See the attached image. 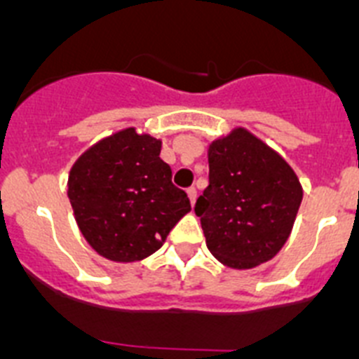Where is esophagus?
Here are the masks:
<instances>
[{
	"mask_svg": "<svg viewBox=\"0 0 359 359\" xmlns=\"http://www.w3.org/2000/svg\"><path fill=\"white\" fill-rule=\"evenodd\" d=\"M187 194H189L190 203H192V205H194V203H196V198H198V190H196V187H190V189H187Z\"/></svg>",
	"mask_w": 359,
	"mask_h": 359,
	"instance_id": "esophagus-1",
	"label": "esophagus"
}]
</instances>
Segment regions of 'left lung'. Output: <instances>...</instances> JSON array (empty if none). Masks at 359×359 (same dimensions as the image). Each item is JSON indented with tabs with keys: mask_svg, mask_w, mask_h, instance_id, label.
<instances>
[{
	"mask_svg": "<svg viewBox=\"0 0 359 359\" xmlns=\"http://www.w3.org/2000/svg\"><path fill=\"white\" fill-rule=\"evenodd\" d=\"M208 187L194 212L212 255L230 268L269 261L290 237L302 187L290 165L244 129L208 151Z\"/></svg>",
	"mask_w": 359,
	"mask_h": 359,
	"instance_id": "left-lung-1",
	"label": "left lung"
}]
</instances>
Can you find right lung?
<instances>
[{
	"label": "right lung",
	"instance_id": "right-lung-1",
	"mask_svg": "<svg viewBox=\"0 0 359 359\" xmlns=\"http://www.w3.org/2000/svg\"><path fill=\"white\" fill-rule=\"evenodd\" d=\"M160 151V140L126 129L73 165L68 198L77 224L91 248L109 261L149 257L190 212L189 196L172 183Z\"/></svg>",
	"mask_w": 359,
	"mask_h": 359
}]
</instances>
